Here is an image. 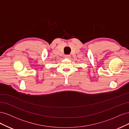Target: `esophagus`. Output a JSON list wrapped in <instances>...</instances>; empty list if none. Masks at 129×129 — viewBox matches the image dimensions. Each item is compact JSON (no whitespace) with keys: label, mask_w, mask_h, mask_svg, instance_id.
Returning <instances> with one entry per match:
<instances>
[{"label":"esophagus","mask_w":129,"mask_h":129,"mask_svg":"<svg viewBox=\"0 0 129 129\" xmlns=\"http://www.w3.org/2000/svg\"><path fill=\"white\" fill-rule=\"evenodd\" d=\"M64 57H65L66 58H68V59H69V58H70V57H71V55H66L64 56Z\"/></svg>","instance_id":"34e87169"}]
</instances>
